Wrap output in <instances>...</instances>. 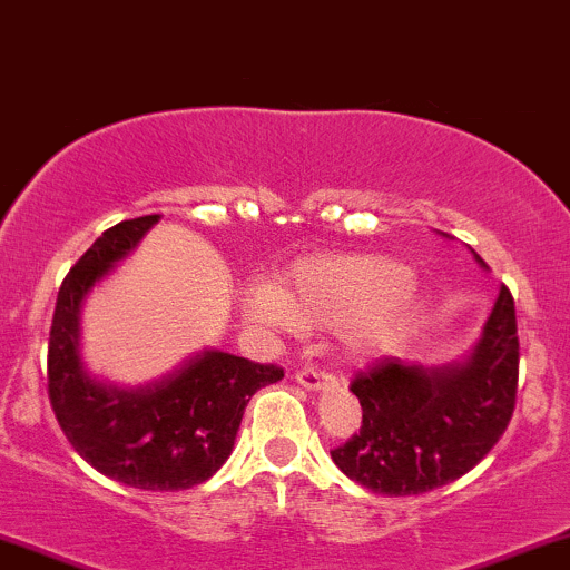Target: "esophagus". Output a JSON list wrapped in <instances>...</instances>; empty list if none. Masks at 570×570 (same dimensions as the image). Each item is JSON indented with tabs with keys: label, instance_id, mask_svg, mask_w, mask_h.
<instances>
[{
	"label": "esophagus",
	"instance_id": "34e87169",
	"mask_svg": "<svg viewBox=\"0 0 570 570\" xmlns=\"http://www.w3.org/2000/svg\"><path fill=\"white\" fill-rule=\"evenodd\" d=\"M296 381L302 383L307 391H317V389H326L334 377L328 375V372L317 370V366H304V370L296 372Z\"/></svg>",
	"mask_w": 570,
	"mask_h": 570
}]
</instances>
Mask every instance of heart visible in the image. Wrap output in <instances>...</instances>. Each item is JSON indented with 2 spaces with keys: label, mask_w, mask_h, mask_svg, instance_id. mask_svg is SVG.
I'll return each mask as SVG.
<instances>
[{
  "label": "heart",
  "mask_w": 570,
  "mask_h": 570,
  "mask_svg": "<svg viewBox=\"0 0 570 570\" xmlns=\"http://www.w3.org/2000/svg\"><path fill=\"white\" fill-rule=\"evenodd\" d=\"M405 263L383 255H315L293 263L279 287L247 296V315L274 328H340L351 351L400 347L421 321Z\"/></svg>",
  "instance_id": "obj_1"
}]
</instances>
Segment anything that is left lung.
Masks as SVG:
<instances>
[{
	"instance_id": "1",
	"label": "left lung",
	"mask_w": 570,
	"mask_h": 570,
	"mask_svg": "<svg viewBox=\"0 0 570 570\" xmlns=\"http://www.w3.org/2000/svg\"><path fill=\"white\" fill-rule=\"evenodd\" d=\"M475 261H483L475 255ZM513 296L500 287L481 340L449 366L381 358L353 377L361 430L336 445V468L389 498L424 494L473 470L503 438L517 405Z\"/></svg>"
}]
</instances>
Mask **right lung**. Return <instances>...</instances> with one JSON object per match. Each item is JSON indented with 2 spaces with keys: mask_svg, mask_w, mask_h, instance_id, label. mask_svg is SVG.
Returning a JSON list of instances; mask_svg holds the SVG:
<instances>
[{
  "mask_svg": "<svg viewBox=\"0 0 570 570\" xmlns=\"http://www.w3.org/2000/svg\"><path fill=\"white\" fill-rule=\"evenodd\" d=\"M157 219L160 214H146L114 225L67 272L48 336V400L70 445L97 473L146 492H179L223 468L247 402L285 372L204 351L146 385L91 375L81 358L83 298Z\"/></svg>",
  "mask_w": 570,
  "mask_h": 570,
  "instance_id": "add662e5",
  "label": "right lung"
}]
</instances>
